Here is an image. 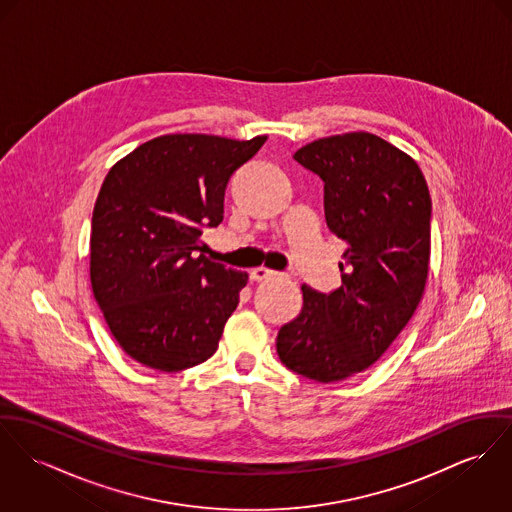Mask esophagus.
I'll return each mask as SVG.
<instances>
[{"label": "esophagus", "instance_id": "obj_1", "mask_svg": "<svg viewBox=\"0 0 512 512\" xmlns=\"http://www.w3.org/2000/svg\"><path fill=\"white\" fill-rule=\"evenodd\" d=\"M251 278L253 280H257V282H261V280H267V278H271V276H276L278 273L276 271H271V269H265V267H257V269H253L251 273Z\"/></svg>", "mask_w": 512, "mask_h": 512}]
</instances>
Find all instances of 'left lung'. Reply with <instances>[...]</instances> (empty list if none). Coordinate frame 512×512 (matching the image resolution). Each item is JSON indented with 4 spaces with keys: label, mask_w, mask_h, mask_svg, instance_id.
Masks as SVG:
<instances>
[{
    "label": "left lung",
    "mask_w": 512,
    "mask_h": 512,
    "mask_svg": "<svg viewBox=\"0 0 512 512\" xmlns=\"http://www.w3.org/2000/svg\"><path fill=\"white\" fill-rule=\"evenodd\" d=\"M294 159L325 183V220L347 241L341 288L302 286L304 308L282 325L276 353L321 384L370 368L413 317L429 275L433 202L419 165L390 142L351 132Z\"/></svg>",
    "instance_id": "8db88e82"
}]
</instances>
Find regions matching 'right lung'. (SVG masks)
<instances>
[{"label":"right lung","instance_id":"add662e5","mask_svg":"<svg viewBox=\"0 0 512 512\" xmlns=\"http://www.w3.org/2000/svg\"><path fill=\"white\" fill-rule=\"evenodd\" d=\"M265 142L167 134L105 177L91 220V288L140 364L179 372L216 353L247 273L197 255L200 236L224 220L232 173Z\"/></svg>","mask_w":512,"mask_h":512}]
</instances>
